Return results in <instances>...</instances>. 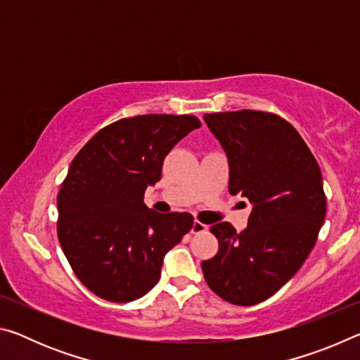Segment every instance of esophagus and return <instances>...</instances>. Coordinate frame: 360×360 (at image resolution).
<instances>
[{"label": "esophagus", "instance_id": "obj_1", "mask_svg": "<svg viewBox=\"0 0 360 360\" xmlns=\"http://www.w3.org/2000/svg\"><path fill=\"white\" fill-rule=\"evenodd\" d=\"M206 230H208V227H206L205 224L195 221L193 225H192V230H191V231H192L193 235H198V233H203V231H206Z\"/></svg>", "mask_w": 360, "mask_h": 360}]
</instances>
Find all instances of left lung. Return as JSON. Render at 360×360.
<instances>
[{
  "instance_id": "8db88e82",
  "label": "left lung",
  "mask_w": 360,
  "mask_h": 360,
  "mask_svg": "<svg viewBox=\"0 0 360 360\" xmlns=\"http://www.w3.org/2000/svg\"><path fill=\"white\" fill-rule=\"evenodd\" d=\"M203 119L227 154L229 192L252 210L241 233L229 222L212 225L219 251L202 270L225 302L251 307L276 294L311 252L326 217L322 174L298 131L275 114L243 109Z\"/></svg>"
}]
</instances>
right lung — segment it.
<instances>
[{"instance_id": "1", "label": "right lung", "mask_w": 360, "mask_h": 360, "mask_svg": "<svg viewBox=\"0 0 360 360\" xmlns=\"http://www.w3.org/2000/svg\"><path fill=\"white\" fill-rule=\"evenodd\" d=\"M200 125L187 114L122 119L71 162L57 198V233L72 271L95 295L125 303L148 294L167 252L191 231L192 214L149 210L144 192L160 181L168 152Z\"/></svg>"}]
</instances>
